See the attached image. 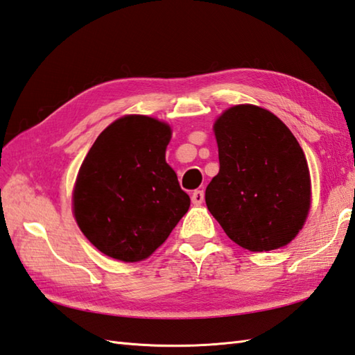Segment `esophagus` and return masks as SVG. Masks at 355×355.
I'll use <instances>...</instances> for the list:
<instances>
[{
    "label": "esophagus",
    "instance_id": "obj_1",
    "mask_svg": "<svg viewBox=\"0 0 355 355\" xmlns=\"http://www.w3.org/2000/svg\"><path fill=\"white\" fill-rule=\"evenodd\" d=\"M202 201H205V192L200 191V189L193 191V192H192V202H193V205H195V206H200Z\"/></svg>",
    "mask_w": 355,
    "mask_h": 355
}]
</instances>
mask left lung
<instances>
[{
    "instance_id": "8db88e82",
    "label": "left lung",
    "mask_w": 355,
    "mask_h": 355,
    "mask_svg": "<svg viewBox=\"0 0 355 355\" xmlns=\"http://www.w3.org/2000/svg\"><path fill=\"white\" fill-rule=\"evenodd\" d=\"M220 172L206 205L225 235L250 252L290 243L306 220L311 180L299 141L273 112L232 107L215 122Z\"/></svg>"
}]
</instances>
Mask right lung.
Returning <instances> with one entry per match:
<instances>
[{
	"instance_id": "right-lung-1",
	"label": "right lung",
	"mask_w": 355,
	"mask_h": 355,
	"mask_svg": "<svg viewBox=\"0 0 355 355\" xmlns=\"http://www.w3.org/2000/svg\"><path fill=\"white\" fill-rule=\"evenodd\" d=\"M171 128L146 116L111 123L88 150L73 192L79 229L97 250L146 259L187 212L191 198L166 163Z\"/></svg>"
}]
</instances>
